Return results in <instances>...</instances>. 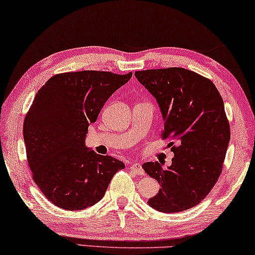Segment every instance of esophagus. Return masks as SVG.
Masks as SVG:
<instances>
[{"mask_svg": "<svg viewBox=\"0 0 255 255\" xmlns=\"http://www.w3.org/2000/svg\"><path fill=\"white\" fill-rule=\"evenodd\" d=\"M130 169L134 170V172L137 173V175H140V176L145 175V172H144V169H142V167H141L140 163H138V162L131 163V165H130Z\"/></svg>", "mask_w": 255, "mask_h": 255, "instance_id": "obj_1", "label": "esophagus"}]
</instances>
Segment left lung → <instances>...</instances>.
Segmentation results:
<instances>
[{
	"label": "left lung",
	"instance_id": "obj_1",
	"mask_svg": "<svg viewBox=\"0 0 255 255\" xmlns=\"http://www.w3.org/2000/svg\"><path fill=\"white\" fill-rule=\"evenodd\" d=\"M158 101L163 117L162 139L174 152L172 165L158 161L142 168L161 189L148 205L160 212L194 208L217 182L230 141V124L221 94L204 76L186 68L168 67L134 73Z\"/></svg>",
	"mask_w": 255,
	"mask_h": 255
}]
</instances>
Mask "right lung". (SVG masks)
Wrapping results in <instances>:
<instances>
[{
    "mask_svg": "<svg viewBox=\"0 0 255 255\" xmlns=\"http://www.w3.org/2000/svg\"><path fill=\"white\" fill-rule=\"evenodd\" d=\"M132 73L104 71L55 74L38 90L23 124L26 158L34 183L64 210L92 207L125 165L87 149L90 123Z\"/></svg>",
    "mask_w": 255,
    "mask_h": 255,
    "instance_id": "1",
    "label": "right lung"
}]
</instances>
